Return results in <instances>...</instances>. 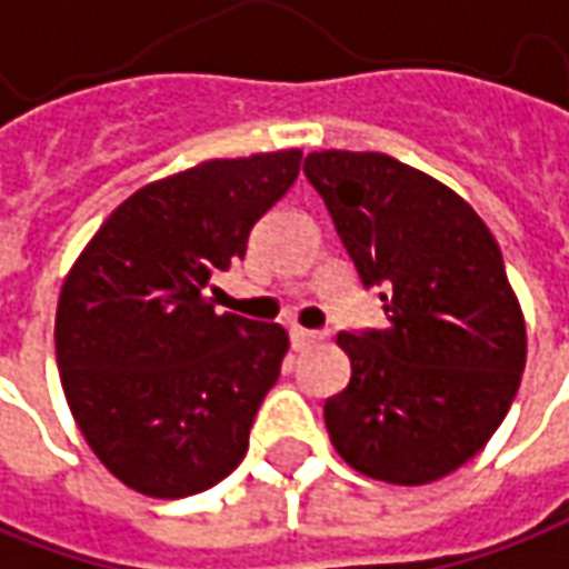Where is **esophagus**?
Returning <instances> with one entry per match:
<instances>
[{"mask_svg":"<svg viewBox=\"0 0 569 569\" xmlns=\"http://www.w3.org/2000/svg\"><path fill=\"white\" fill-rule=\"evenodd\" d=\"M289 339H292V349L305 351L308 346L320 342V333H315V330H305V327H292V330H289Z\"/></svg>","mask_w":569,"mask_h":569,"instance_id":"esophagus-1","label":"esophagus"}]
</instances>
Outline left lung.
<instances>
[{"label": "left lung", "mask_w": 569, "mask_h": 569, "mask_svg": "<svg viewBox=\"0 0 569 569\" xmlns=\"http://www.w3.org/2000/svg\"><path fill=\"white\" fill-rule=\"evenodd\" d=\"M365 286H382V330L339 333L351 380L327 398L339 458L358 473L423 486L492 439L527 367V320L496 236L455 189L382 152H311Z\"/></svg>", "instance_id": "8db88e82"}]
</instances>
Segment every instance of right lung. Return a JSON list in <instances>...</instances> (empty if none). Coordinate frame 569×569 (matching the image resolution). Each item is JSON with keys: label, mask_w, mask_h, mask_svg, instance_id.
<instances>
[{"label": "right lung", "mask_w": 569, "mask_h": 569, "mask_svg": "<svg viewBox=\"0 0 569 569\" xmlns=\"http://www.w3.org/2000/svg\"><path fill=\"white\" fill-rule=\"evenodd\" d=\"M299 149L214 158L137 189L64 277L56 358L73 423L139 496L187 498L230 477L280 377V323L218 315L211 277L296 183Z\"/></svg>", "instance_id": "obj_1"}]
</instances>
